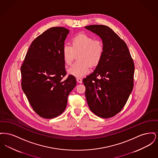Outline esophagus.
I'll return each instance as SVG.
<instances>
[{
    "label": "esophagus",
    "instance_id": "1",
    "mask_svg": "<svg viewBox=\"0 0 158 158\" xmlns=\"http://www.w3.org/2000/svg\"><path fill=\"white\" fill-rule=\"evenodd\" d=\"M76 81H77V82L80 83L82 82V79L81 78H80V77H77L76 78Z\"/></svg>",
    "mask_w": 158,
    "mask_h": 158
}]
</instances>
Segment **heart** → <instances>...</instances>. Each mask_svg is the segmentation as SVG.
<instances>
[{
  "mask_svg": "<svg viewBox=\"0 0 158 158\" xmlns=\"http://www.w3.org/2000/svg\"><path fill=\"white\" fill-rule=\"evenodd\" d=\"M105 51L102 41L85 34H79L72 38L71 45H63L62 54L65 63L70 66L77 55V60L68 70L75 77H82L90 71V67L97 66L102 60Z\"/></svg>",
  "mask_w": 158,
  "mask_h": 158,
  "instance_id": "heart-1",
  "label": "heart"
}]
</instances>
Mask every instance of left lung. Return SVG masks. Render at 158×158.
I'll return each instance as SVG.
<instances>
[{"mask_svg": "<svg viewBox=\"0 0 158 158\" xmlns=\"http://www.w3.org/2000/svg\"><path fill=\"white\" fill-rule=\"evenodd\" d=\"M85 28L99 35L105 48L95 70L83 79L85 97L92 113L111 118L120 112L133 90L134 61L126 43L110 27L92 25Z\"/></svg>", "mask_w": 158, "mask_h": 158, "instance_id": "left-lung-1", "label": "left lung"}]
</instances>
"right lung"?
Masks as SVG:
<instances>
[{
  "label": "right lung",
  "mask_w": 158,
  "mask_h": 158,
  "mask_svg": "<svg viewBox=\"0 0 158 158\" xmlns=\"http://www.w3.org/2000/svg\"><path fill=\"white\" fill-rule=\"evenodd\" d=\"M69 30L52 27L31 43L21 67V86L31 106L40 117L50 119L66 109L68 95L76 85L66 75L62 49Z\"/></svg>",
  "instance_id": "1"
}]
</instances>
